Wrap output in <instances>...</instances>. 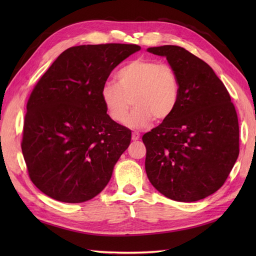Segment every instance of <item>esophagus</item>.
Listing matches in <instances>:
<instances>
[{
  "label": "esophagus",
  "instance_id": "34e87169",
  "mask_svg": "<svg viewBox=\"0 0 256 256\" xmlns=\"http://www.w3.org/2000/svg\"><path fill=\"white\" fill-rule=\"evenodd\" d=\"M138 138H140V134H138V132H134L132 134V140L134 141H138Z\"/></svg>",
  "mask_w": 256,
  "mask_h": 256
}]
</instances>
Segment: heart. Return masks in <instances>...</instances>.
Segmentation results:
<instances>
[{
	"label": "heart",
	"mask_w": 256,
	"mask_h": 256,
	"mask_svg": "<svg viewBox=\"0 0 256 256\" xmlns=\"http://www.w3.org/2000/svg\"><path fill=\"white\" fill-rule=\"evenodd\" d=\"M118 83L106 82L100 97L108 115L116 122L127 118L131 106L134 109L126 122L132 129H144L154 120L171 115L180 100V81L174 69L157 60L136 58L118 72Z\"/></svg>",
	"instance_id": "1"
}]
</instances>
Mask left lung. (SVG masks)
Listing matches in <instances>:
<instances>
[{
	"instance_id": "obj_1",
	"label": "left lung",
	"mask_w": 256,
	"mask_h": 256,
	"mask_svg": "<svg viewBox=\"0 0 256 256\" xmlns=\"http://www.w3.org/2000/svg\"><path fill=\"white\" fill-rule=\"evenodd\" d=\"M168 60L180 81L174 112L143 136L145 171L161 194L196 202L219 190L239 154L237 113L212 68L178 46L147 49Z\"/></svg>"
}]
</instances>
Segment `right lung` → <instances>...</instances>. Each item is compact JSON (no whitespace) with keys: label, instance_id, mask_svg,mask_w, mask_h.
Instances as JSON below:
<instances>
[{"label":"right lung","instance_id":"1","mask_svg":"<svg viewBox=\"0 0 256 256\" xmlns=\"http://www.w3.org/2000/svg\"><path fill=\"white\" fill-rule=\"evenodd\" d=\"M136 44H84L60 54L26 104L21 148L30 180L64 203L95 198L110 182L131 141L100 97L113 69Z\"/></svg>","mask_w":256,"mask_h":256}]
</instances>
